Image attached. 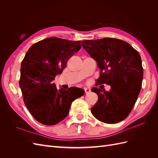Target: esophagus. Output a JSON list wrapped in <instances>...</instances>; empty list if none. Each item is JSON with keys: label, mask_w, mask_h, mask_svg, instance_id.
<instances>
[{"label": "esophagus", "mask_w": 158, "mask_h": 158, "mask_svg": "<svg viewBox=\"0 0 158 158\" xmlns=\"http://www.w3.org/2000/svg\"><path fill=\"white\" fill-rule=\"evenodd\" d=\"M84 90H85V94H88L89 92H90V89H89V88H84Z\"/></svg>", "instance_id": "1"}]
</instances>
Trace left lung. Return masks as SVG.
I'll list each match as a JSON object with an SVG mask.
<instances>
[{
    "instance_id": "1",
    "label": "left lung",
    "mask_w": 158,
    "mask_h": 158,
    "mask_svg": "<svg viewBox=\"0 0 158 158\" xmlns=\"http://www.w3.org/2000/svg\"><path fill=\"white\" fill-rule=\"evenodd\" d=\"M101 70L98 82L111 86L109 91L92 88L98 95L91 109L99 121L114 124L131 113L140 94L143 80L140 54L128 43L115 38L84 40L81 44Z\"/></svg>"
}]
</instances>
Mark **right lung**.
<instances>
[{"mask_svg":"<svg viewBox=\"0 0 158 158\" xmlns=\"http://www.w3.org/2000/svg\"><path fill=\"white\" fill-rule=\"evenodd\" d=\"M80 42L46 38L33 44L22 62L19 85L23 102L32 116L43 125H54L63 121L72 102L83 95L74 94L70 88L58 89L53 83L68 60L80 49Z\"/></svg>","mask_w":158,"mask_h":158,"instance_id":"obj_1","label":"right lung"}]
</instances>
